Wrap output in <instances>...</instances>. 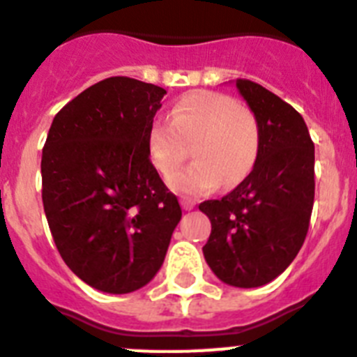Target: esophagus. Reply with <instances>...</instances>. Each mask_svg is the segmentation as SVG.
Returning <instances> with one entry per match:
<instances>
[{
  "label": "esophagus",
  "instance_id": "1",
  "mask_svg": "<svg viewBox=\"0 0 357 357\" xmlns=\"http://www.w3.org/2000/svg\"><path fill=\"white\" fill-rule=\"evenodd\" d=\"M181 206H182V209H184V211H191L195 207V202L189 200V198H182Z\"/></svg>",
  "mask_w": 357,
  "mask_h": 357
}]
</instances>
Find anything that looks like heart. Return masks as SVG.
Instances as JSON below:
<instances>
[{
  "mask_svg": "<svg viewBox=\"0 0 357 357\" xmlns=\"http://www.w3.org/2000/svg\"><path fill=\"white\" fill-rule=\"evenodd\" d=\"M148 153L162 175L183 162L185 144L195 143L197 162L173 174L168 185L188 197L206 195L223 182L232 188L254 169L261 148V127L254 112L236 98L216 91H191L175 103L169 119L148 128Z\"/></svg>",
  "mask_w": 357,
  "mask_h": 357,
  "instance_id": "heart-1",
  "label": "heart"
}]
</instances>
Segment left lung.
Listing matches in <instances>:
<instances>
[{
	"instance_id": "obj_1",
	"label": "left lung",
	"mask_w": 357,
	"mask_h": 357,
	"mask_svg": "<svg viewBox=\"0 0 357 357\" xmlns=\"http://www.w3.org/2000/svg\"><path fill=\"white\" fill-rule=\"evenodd\" d=\"M259 121V157L250 175L220 200L202 202L211 220L204 250L214 275L259 288L291 264L304 245L314 202V144L289 103L250 80H236Z\"/></svg>"
}]
</instances>
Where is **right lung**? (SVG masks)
<instances>
[{"instance_id": "obj_1", "label": "right lung", "mask_w": 357, "mask_h": 357, "mask_svg": "<svg viewBox=\"0 0 357 357\" xmlns=\"http://www.w3.org/2000/svg\"><path fill=\"white\" fill-rule=\"evenodd\" d=\"M166 91L128 77L91 85L53 118L43 148V204L59 254L94 289L148 284L182 218L148 153Z\"/></svg>"}]
</instances>
